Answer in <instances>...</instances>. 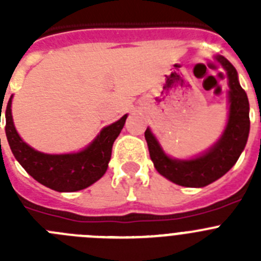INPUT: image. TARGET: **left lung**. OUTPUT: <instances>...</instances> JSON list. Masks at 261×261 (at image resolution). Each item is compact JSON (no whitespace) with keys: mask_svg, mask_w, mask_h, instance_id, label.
I'll return each instance as SVG.
<instances>
[{"mask_svg":"<svg viewBox=\"0 0 261 261\" xmlns=\"http://www.w3.org/2000/svg\"><path fill=\"white\" fill-rule=\"evenodd\" d=\"M217 60L222 64L229 77V121L220 141L208 153L190 161L168 158L150 129H146L145 138L150 158L156 171L172 183L183 187H205L229 171L237 163L239 155L247 144L250 133V105L247 94L242 89L238 81V73L227 59L218 56Z\"/></svg>","mask_w":261,"mask_h":261,"instance_id":"1","label":"left lung"}]
</instances>
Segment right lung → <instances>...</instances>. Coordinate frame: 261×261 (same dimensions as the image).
Returning a JSON list of instances; mask_svg holds the SVG:
<instances>
[{
	"label": "right lung",
	"mask_w": 261,
	"mask_h": 261,
	"mask_svg": "<svg viewBox=\"0 0 261 261\" xmlns=\"http://www.w3.org/2000/svg\"><path fill=\"white\" fill-rule=\"evenodd\" d=\"M5 132L14 156L35 180L57 192H74L87 188L105 175L112 153V145L120 135L126 115L103 129L85 150L74 154H44L22 141L14 128L11 98L6 111Z\"/></svg>",
	"instance_id": "1"
}]
</instances>
